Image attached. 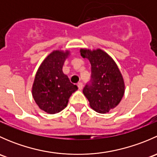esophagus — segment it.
<instances>
[{
	"mask_svg": "<svg viewBox=\"0 0 157 157\" xmlns=\"http://www.w3.org/2000/svg\"><path fill=\"white\" fill-rule=\"evenodd\" d=\"M77 86H78V89L80 90H83V83H77Z\"/></svg>",
	"mask_w": 157,
	"mask_h": 157,
	"instance_id": "34e87169",
	"label": "esophagus"
}]
</instances>
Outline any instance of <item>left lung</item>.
I'll return each mask as SVG.
<instances>
[{
  "label": "left lung",
  "instance_id": "8db88e82",
  "mask_svg": "<svg viewBox=\"0 0 157 157\" xmlns=\"http://www.w3.org/2000/svg\"><path fill=\"white\" fill-rule=\"evenodd\" d=\"M80 52L91 64V80L83 94L93 110L107 113L119 104L124 94L122 74L112 57L102 49L80 48Z\"/></svg>",
  "mask_w": 157,
  "mask_h": 157
}]
</instances>
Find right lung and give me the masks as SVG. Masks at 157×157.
I'll list each match as a JSON object with an SVG mask.
<instances>
[{
	"mask_svg": "<svg viewBox=\"0 0 157 157\" xmlns=\"http://www.w3.org/2000/svg\"><path fill=\"white\" fill-rule=\"evenodd\" d=\"M69 51L51 52L39 66L32 87L35 102L48 114L58 113L65 108L70 96L78 89L63 73L62 67Z\"/></svg>",
	"mask_w": 157,
	"mask_h": 157,
	"instance_id": "1",
	"label": "right lung"
}]
</instances>
